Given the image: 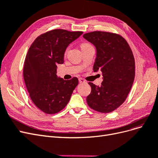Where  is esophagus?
<instances>
[{"instance_id":"esophagus-1","label":"esophagus","mask_w":158,"mask_h":158,"mask_svg":"<svg viewBox=\"0 0 158 158\" xmlns=\"http://www.w3.org/2000/svg\"><path fill=\"white\" fill-rule=\"evenodd\" d=\"M78 80H79V82H80V83H85V81L83 78H80L78 79Z\"/></svg>"}]
</instances>
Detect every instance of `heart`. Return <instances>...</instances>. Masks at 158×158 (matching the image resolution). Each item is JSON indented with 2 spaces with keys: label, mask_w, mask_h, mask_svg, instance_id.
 <instances>
[{
  "label": "heart",
  "mask_w": 158,
  "mask_h": 158,
  "mask_svg": "<svg viewBox=\"0 0 158 158\" xmlns=\"http://www.w3.org/2000/svg\"><path fill=\"white\" fill-rule=\"evenodd\" d=\"M88 45H89V44H83L82 45H81V48H82V47L88 46Z\"/></svg>",
  "instance_id": "obj_1"
}]
</instances>
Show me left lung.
Returning <instances> with one entry per match:
<instances>
[{
	"label": "left lung",
	"mask_w": 158,
	"mask_h": 158,
	"mask_svg": "<svg viewBox=\"0 0 158 158\" xmlns=\"http://www.w3.org/2000/svg\"><path fill=\"white\" fill-rule=\"evenodd\" d=\"M84 39L95 47L94 71L100 70V86L89 82L92 91L86 98L88 106L100 113L113 111L125 101L135 76V62L127 41L117 33L95 31L85 33Z\"/></svg>",
	"instance_id": "8db88e82"
}]
</instances>
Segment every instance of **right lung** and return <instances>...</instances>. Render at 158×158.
I'll return each instance as SVG.
<instances>
[{
	"mask_svg": "<svg viewBox=\"0 0 158 158\" xmlns=\"http://www.w3.org/2000/svg\"><path fill=\"white\" fill-rule=\"evenodd\" d=\"M82 33L51 30L38 36L28 49L23 79L31 101L43 112L55 114L63 110L78 84L76 77L67 80L57 77L56 65L64 63L67 47Z\"/></svg>",
	"mask_w": 158,
	"mask_h": 158,
	"instance_id": "1",
	"label": "right lung"
}]
</instances>
